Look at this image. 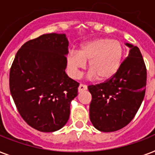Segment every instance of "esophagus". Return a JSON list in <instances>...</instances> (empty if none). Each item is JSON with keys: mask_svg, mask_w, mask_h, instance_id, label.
<instances>
[{"mask_svg": "<svg viewBox=\"0 0 155 155\" xmlns=\"http://www.w3.org/2000/svg\"><path fill=\"white\" fill-rule=\"evenodd\" d=\"M85 90H87V86L84 84H80V86L78 87V92H81L83 91H85Z\"/></svg>", "mask_w": 155, "mask_h": 155, "instance_id": "esophagus-1", "label": "esophagus"}]
</instances>
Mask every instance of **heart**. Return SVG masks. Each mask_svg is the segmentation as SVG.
<instances>
[{"label": "heart", "instance_id": "1", "mask_svg": "<svg viewBox=\"0 0 155 155\" xmlns=\"http://www.w3.org/2000/svg\"><path fill=\"white\" fill-rule=\"evenodd\" d=\"M124 58V47L111 38H96L80 47L79 52L70 51L67 56L68 72L74 79L80 77L89 62V80L99 79L106 82L113 79L120 70Z\"/></svg>", "mask_w": 155, "mask_h": 155}]
</instances>
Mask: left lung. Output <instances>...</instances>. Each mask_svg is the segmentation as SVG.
Returning <instances> with one entry per match:
<instances>
[{"instance_id": "1", "label": "left lung", "mask_w": 155, "mask_h": 155, "mask_svg": "<svg viewBox=\"0 0 155 155\" xmlns=\"http://www.w3.org/2000/svg\"><path fill=\"white\" fill-rule=\"evenodd\" d=\"M130 48L117 74L100 84L89 85L92 94L89 116L91 122L101 132H114L133 120L144 99L147 68L139 48Z\"/></svg>"}]
</instances>
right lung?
<instances>
[{
    "instance_id": "right-lung-1",
    "label": "right lung",
    "mask_w": 155,
    "mask_h": 155,
    "mask_svg": "<svg viewBox=\"0 0 155 155\" xmlns=\"http://www.w3.org/2000/svg\"><path fill=\"white\" fill-rule=\"evenodd\" d=\"M68 40L47 34L30 40L16 54L9 88L23 120L41 132H54L68 122L79 83L66 74Z\"/></svg>"
}]
</instances>
